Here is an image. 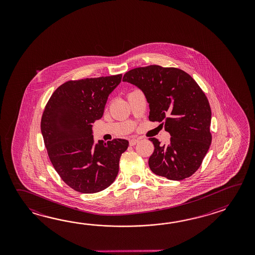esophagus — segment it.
Masks as SVG:
<instances>
[{
  "instance_id": "34e87169",
  "label": "esophagus",
  "mask_w": 255,
  "mask_h": 255,
  "mask_svg": "<svg viewBox=\"0 0 255 255\" xmlns=\"http://www.w3.org/2000/svg\"><path fill=\"white\" fill-rule=\"evenodd\" d=\"M138 142V139H135V138H133V139H130L129 140V145L130 146H135V144Z\"/></svg>"
}]
</instances>
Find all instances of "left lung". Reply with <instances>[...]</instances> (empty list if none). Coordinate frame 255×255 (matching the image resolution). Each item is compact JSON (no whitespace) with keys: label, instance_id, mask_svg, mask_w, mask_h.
Listing matches in <instances>:
<instances>
[{"label":"left lung","instance_id":"obj_1","mask_svg":"<svg viewBox=\"0 0 255 255\" xmlns=\"http://www.w3.org/2000/svg\"><path fill=\"white\" fill-rule=\"evenodd\" d=\"M123 82L139 88L149 106L148 119L170 134L168 145L149 138L155 149L153 173L171 180L189 178L200 168L212 143V110L205 94L184 71L149 65L127 72Z\"/></svg>","mask_w":255,"mask_h":255}]
</instances>
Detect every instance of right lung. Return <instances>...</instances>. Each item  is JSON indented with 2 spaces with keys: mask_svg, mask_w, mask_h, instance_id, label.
Segmentation results:
<instances>
[{
  "mask_svg": "<svg viewBox=\"0 0 255 255\" xmlns=\"http://www.w3.org/2000/svg\"><path fill=\"white\" fill-rule=\"evenodd\" d=\"M122 75L68 81L46 105L41 131L49 158L61 179L82 193H96L114 182L128 141L95 142L93 124L103 117L109 96Z\"/></svg>",
  "mask_w": 255,
  "mask_h": 255,
  "instance_id": "1",
  "label": "right lung"
}]
</instances>
